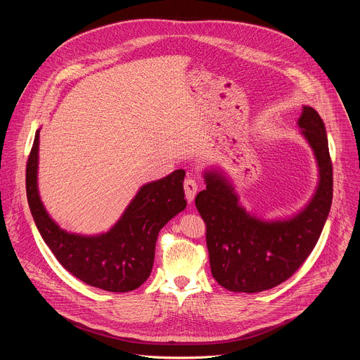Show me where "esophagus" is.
I'll list each match as a JSON object with an SVG mask.
<instances>
[{"label": "esophagus", "instance_id": "obj_1", "mask_svg": "<svg viewBox=\"0 0 360 360\" xmlns=\"http://www.w3.org/2000/svg\"><path fill=\"white\" fill-rule=\"evenodd\" d=\"M184 189H185V195L188 202H192L195 199L196 191H198V182L193 178H186L184 182Z\"/></svg>", "mask_w": 360, "mask_h": 360}]
</instances>
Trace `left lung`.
<instances>
[{
    "instance_id": "obj_1",
    "label": "left lung",
    "mask_w": 360,
    "mask_h": 360,
    "mask_svg": "<svg viewBox=\"0 0 360 360\" xmlns=\"http://www.w3.org/2000/svg\"><path fill=\"white\" fill-rule=\"evenodd\" d=\"M297 125L315 152L319 185L293 218L269 222L248 214L222 174L205 172L207 189L196 195L195 205L207 225L212 276L228 290L255 293L285 282L311 255L322 233L333 196L326 129L311 107H303Z\"/></svg>"
}]
</instances>
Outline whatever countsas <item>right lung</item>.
<instances>
[{
  "mask_svg": "<svg viewBox=\"0 0 360 360\" xmlns=\"http://www.w3.org/2000/svg\"><path fill=\"white\" fill-rule=\"evenodd\" d=\"M39 129L27 162L25 185L34 222L58 262L79 281L108 292H129L150 275L160 231L186 208L185 171L143 185L121 219L95 236L70 233L49 218L37 185Z\"/></svg>",
  "mask_w": 360,
  "mask_h": 360,
  "instance_id": "right-lung-1",
  "label": "right lung"
}]
</instances>
